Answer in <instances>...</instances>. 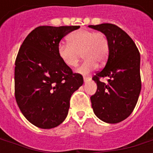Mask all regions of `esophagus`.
Returning a JSON list of instances; mask_svg holds the SVG:
<instances>
[{"mask_svg": "<svg viewBox=\"0 0 153 153\" xmlns=\"http://www.w3.org/2000/svg\"><path fill=\"white\" fill-rule=\"evenodd\" d=\"M83 80H84V82L86 83V82H88V81H89V80H90V77L83 76Z\"/></svg>", "mask_w": 153, "mask_h": 153, "instance_id": "esophagus-1", "label": "esophagus"}]
</instances>
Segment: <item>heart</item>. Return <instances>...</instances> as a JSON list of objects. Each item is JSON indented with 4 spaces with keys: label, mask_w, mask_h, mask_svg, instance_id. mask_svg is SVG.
Wrapping results in <instances>:
<instances>
[{
    "label": "heart",
    "mask_w": 153,
    "mask_h": 153,
    "mask_svg": "<svg viewBox=\"0 0 153 153\" xmlns=\"http://www.w3.org/2000/svg\"><path fill=\"white\" fill-rule=\"evenodd\" d=\"M69 42L58 44L57 52L60 60L70 68L76 67L83 55L84 60L77 72L87 74L93 70L97 63L104 64L109 55V40L102 32L79 29L68 37Z\"/></svg>",
    "instance_id": "heart-1"
}]
</instances>
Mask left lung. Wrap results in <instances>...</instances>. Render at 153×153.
Listing matches in <instances>:
<instances>
[{
  "instance_id": "8db88e82",
  "label": "left lung",
  "mask_w": 153,
  "mask_h": 153,
  "mask_svg": "<svg viewBox=\"0 0 153 153\" xmlns=\"http://www.w3.org/2000/svg\"><path fill=\"white\" fill-rule=\"evenodd\" d=\"M102 32L109 40V56L104 69L93 79L97 85L90 97L94 114L102 121L116 124L133 112L141 91L140 54L134 42L124 30L112 24L89 25ZM107 76L108 83L100 81Z\"/></svg>"
}]
</instances>
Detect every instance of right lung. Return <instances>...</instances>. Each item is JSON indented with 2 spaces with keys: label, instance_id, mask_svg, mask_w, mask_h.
Instances as JSON below:
<instances>
[{
  "label": "right lung",
  "instance_id": "add662e5",
  "mask_svg": "<svg viewBox=\"0 0 153 153\" xmlns=\"http://www.w3.org/2000/svg\"><path fill=\"white\" fill-rule=\"evenodd\" d=\"M79 26H39L23 42L15 60V96L23 115L41 128L66 118L71 95L83 83L57 52L60 40Z\"/></svg>",
  "mask_w": 153,
  "mask_h": 153
}]
</instances>
